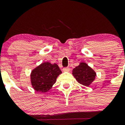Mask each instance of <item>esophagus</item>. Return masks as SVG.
I'll return each instance as SVG.
<instances>
[{"mask_svg": "<svg viewBox=\"0 0 125 125\" xmlns=\"http://www.w3.org/2000/svg\"><path fill=\"white\" fill-rule=\"evenodd\" d=\"M70 71V68L69 67H64L63 69V72H69Z\"/></svg>", "mask_w": 125, "mask_h": 125, "instance_id": "1", "label": "esophagus"}]
</instances>
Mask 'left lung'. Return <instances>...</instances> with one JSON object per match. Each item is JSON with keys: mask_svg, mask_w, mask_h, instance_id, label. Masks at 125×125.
<instances>
[{"mask_svg": "<svg viewBox=\"0 0 125 125\" xmlns=\"http://www.w3.org/2000/svg\"><path fill=\"white\" fill-rule=\"evenodd\" d=\"M72 74L80 84L86 86H89L96 76L94 71L84 62L80 63L79 65L74 68Z\"/></svg>", "mask_w": 125, "mask_h": 125, "instance_id": "8db88e82", "label": "left lung"}]
</instances>
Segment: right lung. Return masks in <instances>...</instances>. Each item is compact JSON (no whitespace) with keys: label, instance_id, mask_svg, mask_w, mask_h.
I'll return each instance as SVG.
<instances>
[{"label":"right lung","instance_id":"1","mask_svg":"<svg viewBox=\"0 0 125 125\" xmlns=\"http://www.w3.org/2000/svg\"><path fill=\"white\" fill-rule=\"evenodd\" d=\"M62 71L57 64L43 62L31 71V81L33 88L38 92H48L55 83Z\"/></svg>","mask_w":125,"mask_h":125}]
</instances>
